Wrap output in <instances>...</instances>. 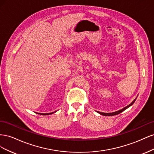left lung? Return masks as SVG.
<instances>
[{
  "label": "left lung",
  "instance_id": "left-lung-1",
  "mask_svg": "<svg viewBox=\"0 0 154 154\" xmlns=\"http://www.w3.org/2000/svg\"><path fill=\"white\" fill-rule=\"evenodd\" d=\"M136 99H137V97H136V99H135V100L132 102V103H130V104H129L128 106L124 107L123 109H121V110H118V111L114 112H112V113H104V112H98L100 114H101V115H103V116H115V115H117V114H120L121 112H123L125 110H126L127 109H128V107H130V106H132V105L134 104V103L135 102V101H136Z\"/></svg>",
  "mask_w": 154,
  "mask_h": 154
}]
</instances>
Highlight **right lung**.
Listing matches in <instances>:
<instances>
[{
    "instance_id": "add662e5",
    "label": "right lung",
    "mask_w": 154,
    "mask_h": 154,
    "mask_svg": "<svg viewBox=\"0 0 154 154\" xmlns=\"http://www.w3.org/2000/svg\"><path fill=\"white\" fill-rule=\"evenodd\" d=\"M56 112L57 111H55L54 112ZM54 112H51V113H47V114H44V113H40V114H41V115H49V114H53Z\"/></svg>"
}]
</instances>
